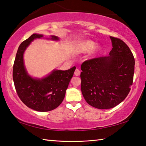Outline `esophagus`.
<instances>
[{
    "label": "esophagus",
    "instance_id": "1",
    "mask_svg": "<svg viewBox=\"0 0 146 146\" xmlns=\"http://www.w3.org/2000/svg\"><path fill=\"white\" fill-rule=\"evenodd\" d=\"M80 74V71L78 70V69H76L75 71V75L76 76H79Z\"/></svg>",
    "mask_w": 146,
    "mask_h": 146
}]
</instances>
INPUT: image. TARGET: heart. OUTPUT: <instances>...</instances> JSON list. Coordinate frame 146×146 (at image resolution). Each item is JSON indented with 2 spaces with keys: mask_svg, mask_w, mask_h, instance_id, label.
<instances>
[{
  "mask_svg": "<svg viewBox=\"0 0 146 146\" xmlns=\"http://www.w3.org/2000/svg\"><path fill=\"white\" fill-rule=\"evenodd\" d=\"M95 45L96 44L93 41H86L81 44L80 46V49L83 52H86V51H91V49H93L95 48Z\"/></svg>",
  "mask_w": 146,
  "mask_h": 146,
  "instance_id": "1",
  "label": "heart"
}]
</instances>
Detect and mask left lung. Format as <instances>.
I'll return each mask as SVG.
<instances>
[{
  "label": "left lung",
  "mask_w": 146,
  "mask_h": 146,
  "mask_svg": "<svg viewBox=\"0 0 146 146\" xmlns=\"http://www.w3.org/2000/svg\"><path fill=\"white\" fill-rule=\"evenodd\" d=\"M110 56L89 59L81 65V91L86 102L98 109H111L125 99L133 84L135 58L121 39L110 36Z\"/></svg>",
  "instance_id": "1"
}]
</instances>
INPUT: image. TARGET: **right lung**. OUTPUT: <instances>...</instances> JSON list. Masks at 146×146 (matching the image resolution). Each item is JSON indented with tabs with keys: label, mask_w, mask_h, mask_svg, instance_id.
<instances>
[{
	"label": "right lung",
	"mask_w": 146,
	"mask_h": 146,
	"mask_svg": "<svg viewBox=\"0 0 146 146\" xmlns=\"http://www.w3.org/2000/svg\"><path fill=\"white\" fill-rule=\"evenodd\" d=\"M42 36V35L33 34L21 44L14 61L13 79L17 93L22 102L32 110L46 112L55 110L62 102L76 68L74 66L66 71L54 70L42 79H35L29 76L24 65V52L31 41ZM51 37L53 40H58L57 36Z\"/></svg>",
	"instance_id": "obj_1"
}]
</instances>
